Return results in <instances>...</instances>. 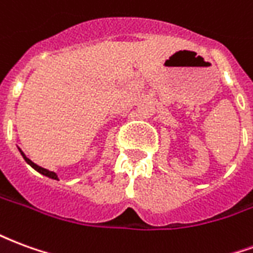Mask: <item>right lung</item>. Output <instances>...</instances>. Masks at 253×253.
<instances>
[{
	"label": "right lung",
	"mask_w": 253,
	"mask_h": 253,
	"mask_svg": "<svg viewBox=\"0 0 253 253\" xmlns=\"http://www.w3.org/2000/svg\"><path fill=\"white\" fill-rule=\"evenodd\" d=\"M19 150H20V153H21V156H23V159L25 160V163H27L28 165H31V167H32L34 169L38 170V172H39V173H42L43 176H47V177H50V179H52V180H59V179H58V175L55 173V172H51V170L46 169V168H42V167H39V165H36L34 161H31V160L28 159L27 156H25L24 152H23L21 149L19 148Z\"/></svg>",
	"instance_id": "1"
}]
</instances>
